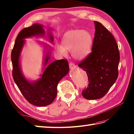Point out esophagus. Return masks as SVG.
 Returning a JSON list of instances; mask_svg holds the SVG:
<instances>
[{"instance_id": "34e87169", "label": "esophagus", "mask_w": 134, "mask_h": 134, "mask_svg": "<svg viewBox=\"0 0 134 134\" xmlns=\"http://www.w3.org/2000/svg\"><path fill=\"white\" fill-rule=\"evenodd\" d=\"M69 67H70V68L71 70L74 69V68H76L75 65L73 63H72V62H71V63H69Z\"/></svg>"}]
</instances>
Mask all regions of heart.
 <instances>
[{"instance_id": "b5f03b06", "label": "heart", "mask_w": 134, "mask_h": 134, "mask_svg": "<svg viewBox=\"0 0 134 134\" xmlns=\"http://www.w3.org/2000/svg\"><path fill=\"white\" fill-rule=\"evenodd\" d=\"M62 45L55 46L56 52L61 57H66L71 51L72 57L77 60H82L91 52L93 39L91 34L87 31L74 30L67 32L62 40Z\"/></svg>"}]
</instances>
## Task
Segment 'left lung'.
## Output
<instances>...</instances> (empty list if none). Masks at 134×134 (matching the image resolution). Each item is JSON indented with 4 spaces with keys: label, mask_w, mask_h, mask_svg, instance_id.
Instances as JSON below:
<instances>
[{
    "label": "left lung",
    "mask_w": 134,
    "mask_h": 134,
    "mask_svg": "<svg viewBox=\"0 0 134 134\" xmlns=\"http://www.w3.org/2000/svg\"><path fill=\"white\" fill-rule=\"evenodd\" d=\"M94 24L92 52L78 64L87 74L88 86L83 90L82 95L88 100L100 99L109 91L118 78L120 60L113 34L100 23L94 21Z\"/></svg>",
    "instance_id": "obj_1"
}]
</instances>
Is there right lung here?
<instances>
[{"label": "right lung", "mask_w": 134, "mask_h": 134, "mask_svg": "<svg viewBox=\"0 0 134 134\" xmlns=\"http://www.w3.org/2000/svg\"><path fill=\"white\" fill-rule=\"evenodd\" d=\"M45 31L42 24H34L24 28L19 33L11 52L12 76L15 83L25 99L36 106L43 107L51 104L57 95L58 83L69 71L68 61L66 59L55 60L47 66L49 59L48 52L44 58L45 69L40 78L30 82L24 77L20 66V56L24 44V39L32 36H44ZM48 38L54 41V37L49 33Z\"/></svg>", "instance_id": "1"}]
</instances>
